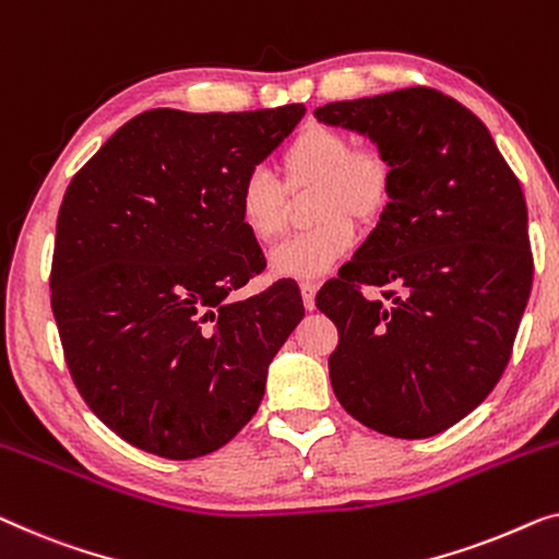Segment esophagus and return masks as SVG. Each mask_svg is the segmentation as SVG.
I'll list each match as a JSON object with an SVG mask.
<instances>
[{"mask_svg": "<svg viewBox=\"0 0 559 559\" xmlns=\"http://www.w3.org/2000/svg\"><path fill=\"white\" fill-rule=\"evenodd\" d=\"M299 293H302L305 310H314V293H318V282H312V280L299 282Z\"/></svg>", "mask_w": 559, "mask_h": 559, "instance_id": "esophagus-1", "label": "esophagus"}]
</instances>
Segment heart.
Wrapping results in <instances>:
<instances>
[{
	"mask_svg": "<svg viewBox=\"0 0 559 559\" xmlns=\"http://www.w3.org/2000/svg\"><path fill=\"white\" fill-rule=\"evenodd\" d=\"M282 186L264 171H252L237 191V212L245 229L274 245L289 226L287 191H314L312 222L302 237L274 249L272 270L282 277H320L353 247V222L376 224L388 212L395 191V166L380 145H353L350 135L330 126H305L280 156Z\"/></svg>",
	"mask_w": 559,
	"mask_h": 559,
	"instance_id": "1",
	"label": "heart"
}]
</instances>
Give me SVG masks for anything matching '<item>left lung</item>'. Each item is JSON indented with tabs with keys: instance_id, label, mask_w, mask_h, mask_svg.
<instances>
[{
	"instance_id": "obj_1",
	"label": "left lung",
	"mask_w": 559,
	"mask_h": 559,
	"mask_svg": "<svg viewBox=\"0 0 559 559\" xmlns=\"http://www.w3.org/2000/svg\"><path fill=\"white\" fill-rule=\"evenodd\" d=\"M314 118L368 135L395 166L388 212L314 297L340 335L330 383L362 426L428 439L472 414L512 355L535 272L522 186L487 126L433 87Z\"/></svg>"
}]
</instances>
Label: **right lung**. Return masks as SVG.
Instances as JSON below:
<instances>
[{
  "label": "right lung",
  "mask_w": 559,
  "mask_h": 559,
  "mask_svg": "<svg viewBox=\"0 0 559 559\" xmlns=\"http://www.w3.org/2000/svg\"><path fill=\"white\" fill-rule=\"evenodd\" d=\"M302 116L299 103L145 110L72 176L52 314L87 408L135 449L212 454L260 408L266 368L305 307L289 282L229 299L266 264L237 191Z\"/></svg>",
  "instance_id": "obj_1"
}]
</instances>
